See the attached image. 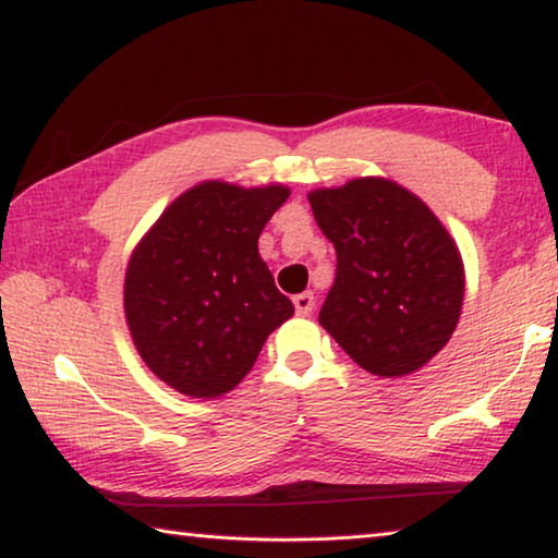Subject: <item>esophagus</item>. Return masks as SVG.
I'll use <instances>...</instances> for the list:
<instances>
[{
    "label": "esophagus",
    "mask_w": 558,
    "mask_h": 558,
    "mask_svg": "<svg viewBox=\"0 0 558 558\" xmlns=\"http://www.w3.org/2000/svg\"><path fill=\"white\" fill-rule=\"evenodd\" d=\"M294 308L299 316H308L314 312V294L312 291H304V294H296L294 296Z\"/></svg>",
    "instance_id": "obj_1"
}]
</instances>
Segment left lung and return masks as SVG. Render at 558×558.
<instances>
[{"label":"left lung","mask_w":558,"mask_h":558,"mask_svg":"<svg viewBox=\"0 0 558 558\" xmlns=\"http://www.w3.org/2000/svg\"><path fill=\"white\" fill-rule=\"evenodd\" d=\"M308 204L337 250L322 327L364 372L384 379L432 362L464 306V259L449 229L387 177L312 190Z\"/></svg>","instance_id":"obj_1"}]
</instances>
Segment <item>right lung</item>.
I'll list each match as a JSON object with an SVG mask.
<instances>
[{
  "mask_svg": "<svg viewBox=\"0 0 558 558\" xmlns=\"http://www.w3.org/2000/svg\"><path fill=\"white\" fill-rule=\"evenodd\" d=\"M287 184L207 179L177 196L126 262L124 316L149 372L192 399L225 397L294 304L274 287L259 236Z\"/></svg>",
  "mask_w": 558,
  "mask_h": 558,
  "instance_id": "add662e5",
  "label": "right lung"
}]
</instances>
